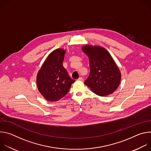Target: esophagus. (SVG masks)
I'll list each match as a JSON object with an SVG mask.
<instances>
[{
  "label": "esophagus",
  "instance_id": "esophagus-1",
  "mask_svg": "<svg viewBox=\"0 0 151 151\" xmlns=\"http://www.w3.org/2000/svg\"><path fill=\"white\" fill-rule=\"evenodd\" d=\"M78 80H79V81H83V79L82 77H80V78L78 79Z\"/></svg>",
  "mask_w": 151,
  "mask_h": 151
}]
</instances>
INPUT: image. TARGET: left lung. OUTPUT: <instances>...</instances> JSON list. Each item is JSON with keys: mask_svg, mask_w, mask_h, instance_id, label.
<instances>
[{"mask_svg": "<svg viewBox=\"0 0 151 151\" xmlns=\"http://www.w3.org/2000/svg\"><path fill=\"white\" fill-rule=\"evenodd\" d=\"M82 51L89 58L90 72L84 83L99 96L112 94L118 87L121 72L114 60L105 48L85 45Z\"/></svg>", "mask_w": 151, "mask_h": 151, "instance_id": "1", "label": "left lung"}]
</instances>
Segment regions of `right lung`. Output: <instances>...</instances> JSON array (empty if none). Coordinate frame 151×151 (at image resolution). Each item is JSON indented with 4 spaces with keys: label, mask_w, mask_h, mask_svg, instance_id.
I'll return each instance as SVG.
<instances>
[{
    "label": "right lung",
    "mask_w": 151,
    "mask_h": 151,
    "mask_svg": "<svg viewBox=\"0 0 151 151\" xmlns=\"http://www.w3.org/2000/svg\"><path fill=\"white\" fill-rule=\"evenodd\" d=\"M66 51L58 48L51 52L38 71L37 88L41 95L49 101H56L66 95L75 82L70 78L63 66Z\"/></svg>",
    "instance_id": "add662e5"
}]
</instances>
